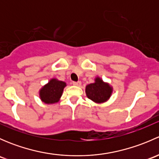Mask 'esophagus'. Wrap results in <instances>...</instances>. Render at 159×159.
Instances as JSON below:
<instances>
[{
	"instance_id": "1",
	"label": "esophagus",
	"mask_w": 159,
	"mask_h": 159,
	"mask_svg": "<svg viewBox=\"0 0 159 159\" xmlns=\"http://www.w3.org/2000/svg\"><path fill=\"white\" fill-rule=\"evenodd\" d=\"M73 84L75 86H80L81 84V81H77V82H75V81H74L73 82Z\"/></svg>"
}]
</instances>
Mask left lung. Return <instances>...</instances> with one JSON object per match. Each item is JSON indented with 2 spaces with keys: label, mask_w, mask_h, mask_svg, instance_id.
Returning a JSON list of instances; mask_svg holds the SVG:
<instances>
[{
  "label": "left lung",
  "mask_w": 159,
  "mask_h": 159,
  "mask_svg": "<svg viewBox=\"0 0 159 159\" xmlns=\"http://www.w3.org/2000/svg\"><path fill=\"white\" fill-rule=\"evenodd\" d=\"M87 97L97 104L105 103L110 99L113 87L108 82H105L100 77L94 78V82L88 84L85 87Z\"/></svg>",
  "instance_id": "8db88e82"
}]
</instances>
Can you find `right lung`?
I'll return each instance as SVG.
<instances>
[{
	"instance_id": "obj_1",
	"label": "right lung",
	"mask_w": 159,
	"mask_h": 159,
	"mask_svg": "<svg viewBox=\"0 0 159 159\" xmlns=\"http://www.w3.org/2000/svg\"><path fill=\"white\" fill-rule=\"evenodd\" d=\"M66 82L57 78H51L47 84L39 90V98L42 102L47 105H53L59 102Z\"/></svg>"
}]
</instances>
